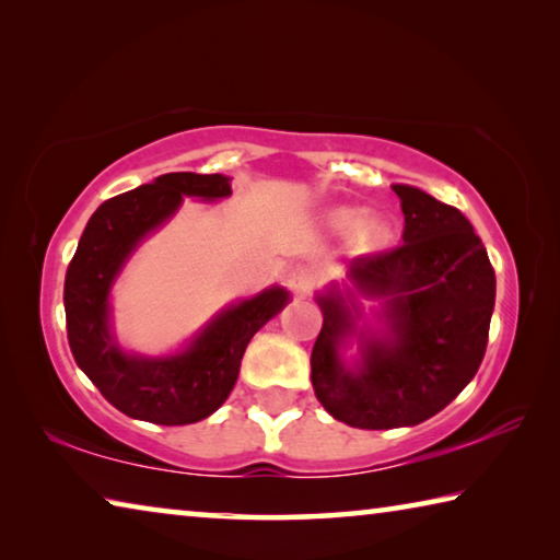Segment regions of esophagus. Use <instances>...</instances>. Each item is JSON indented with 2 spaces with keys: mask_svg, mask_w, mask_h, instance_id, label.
I'll return each mask as SVG.
<instances>
[{
  "mask_svg": "<svg viewBox=\"0 0 560 560\" xmlns=\"http://www.w3.org/2000/svg\"><path fill=\"white\" fill-rule=\"evenodd\" d=\"M318 283H320L318 271L311 267H296L289 277V287L293 293H299V296H308V293H314L318 289Z\"/></svg>",
  "mask_w": 560,
  "mask_h": 560,
  "instance_id": "esophagus-1",
  "label": "esophagus"
}]
</instances>
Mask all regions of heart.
<instances>
[{"instance_id": "obj_1", "label": "heart", "mask_w": 560, "mask_h": 560, "mask_svg": "<svg viewBox=\"0 0 560 560\" xmlns=\"http://www.w3.org/2000/svg\"><path fill=\"white\" fill-rule=\"evenodd\" d=\"M338 222L343 224V226H355V224H358V214H353V212H343V214L338 217ZM373 234H381V226L373 224Z\"/></svg>"}]
</instances>
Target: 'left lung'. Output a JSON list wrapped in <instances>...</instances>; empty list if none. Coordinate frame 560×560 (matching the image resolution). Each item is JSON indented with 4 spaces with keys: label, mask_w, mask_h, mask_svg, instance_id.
<instances>
[{
    "label": "left lung",
    "mask_w": 560,
    "mask_h": 560,
    "mask_svg": "<svg viewBox=\"0 0 560 560\" xmlns=\"http://www.w3.org/2000/svg\"><path fill=\"white\" fill-rule=\"evenodd\" d=\"M405 214L402 244L353 259L348 277L385 299L390 340H363L350 371L340 346L355 318L340 293L318 296L324 326L311 350V383L336 420L360 430L430 420L477 375L487 353L497 277L485 244L457 207L417 187L393 185Z\"/></svg>",
    "instance_id": "8db88e82"
}]
</instances>
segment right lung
Here are the masks:
<instances>
[{
	"mask_svg": "<svg viewBox=\"0 0 560 560\" xmlns=\"http://www.w3.org/2000/svg\"><path fill=\"white\" fill-rule=\"evenodd\" d=\"M230 192L224 175L167 173L110 197L81 234L63 281L66 336L81 371L122 415L167 428L210 417L230 397L252 336L289 301L283 289H269L236 303L173 358L126 355L110 338L108 291L138 242L177 210L183 195L217 200Z\"/></svg>",
	"mask_w": 560,
	"mask_h": 560,
	"instance_id": "right-lung-1",
	"label": "right lung"
}]
</instances>
